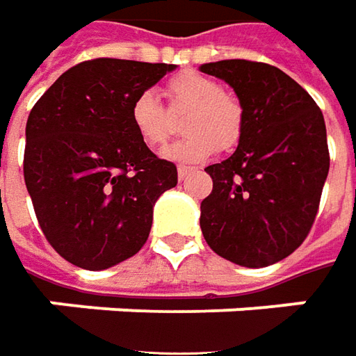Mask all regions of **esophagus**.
I'll list each match as a JSON object with an SVG mask.
<instances>
[{
	"label": "esophagus",
	"instance_id": "34e87169",
	"mask_svg": "<svg viewBox=\"0 0 356 356\" xmlns=\"http://www.w3.org/2000/svg\"><path fill=\"white\" fill-rule=\"evenodd\" d=\"M192 172H194L192 168H188V166H180V168H178V178H180V180H186V178H188Z\"/></svg>",
	"mask_w": 356,
	"mask_h": 356
}]
</instances>
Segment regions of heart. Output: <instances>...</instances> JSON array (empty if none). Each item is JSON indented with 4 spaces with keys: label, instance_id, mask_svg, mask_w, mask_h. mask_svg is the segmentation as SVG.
Masks as SVG:
<instances>
[{
    "label": "heart",
    "instance_id": "b5f03b06",
    "mask_svg": "<svg viewBox=\"0 0 356 356\" xmlns=\"http://www.w3.org/2000/svg\"><path fill=\"white\" fill-rule=\"evenodd\" d=\"M164 95L174 115L186 111L182 119L186 139L164 150V159L197 164L209 159L217 147L229 150L239 143L245 127V109L239 97L225 92L217 80L186 70L168 80ZM129 121L149 149H159L172 135V117L150 92H143L131 102Z\"/></svg>",
    "mask_w": 356,
    "mask_h": 356
}]
</instances>
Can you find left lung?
Returning <instances> with one entry per match:
<instances>
[{
    "instance_id": "8db88e82",
    "label": "left lung",
    "mask_w": 356,
    "mask_h": 356,
    "mask_svg": "<svg viewBox=\"0 0 356 356\" xmlns=\"http://www.w3.org/2000/svg\"><path fill=\"white\" fill-rule=\"evenodd\" d=\"M200 70L227 82L245 109L235 152L206 168L213 190L200 206V227L219 257L262 268L292 254L314 225L329 172L323 113L270 64L235 58Z\"/></svg>"
}]
</instances>
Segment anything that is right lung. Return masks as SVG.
Masks as SVG:
<instances>
[{
	"label": "right lung",
	"mask_w": 356,
	"mask_h": 356,
	"mask_svg": "<svg viewBox=\"0 0 356 356\" xmlns=\"http://www.w3.org/2000/svg\"><path fill=\"white\" fill-rule=\"evenodd\" d=\"M176 64L95 58L72 66L31 109L23 174L39 225L62 259L106 270L147 243L152 207L178 184L143 145L131 102Z\"/></svg>",
	"instance_id": "add662e5"
}]
</instances>
